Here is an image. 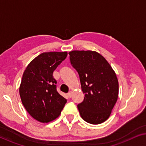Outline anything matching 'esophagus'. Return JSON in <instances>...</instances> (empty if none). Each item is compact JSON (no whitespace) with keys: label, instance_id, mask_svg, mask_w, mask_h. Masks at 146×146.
Returning a JSON list of instances; mask_svg holds the SVG:
<instances>
[{"label":"esophagus","instance_id":"1","mask_svg":"<svg viewBox=\"0 0 146 146\" xmlns=\"http://www.w3.org/2000/svg\"><path fill=\"white\" fill-rule=\"evenodd\" d=\"M67 95H68V98H71L72 95V92L71 91L69 92L67 94Z\"/></svg>","mask_w":146,"mask_h":146}]
</instances>
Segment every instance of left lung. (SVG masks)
Listing matches in <instances>:
<instances>
[{
    "instance_id": "8db88e82",
    "label": "left lung",
    "mask_w": 146,
    "mask_h": 146,
    "mask_svg": "<svg viewBox=\"0 0 146 146\" xmlns=\"http://www.w3.org/2000/svg\"><path fill=\"white\" fill-rule=\"evenodd\" d=\"M71 65L78 73L84 98L78 104L84 120L92 124L103 123L110 115L118 96L115 73L101 54L91 50L70 52Z\"/></svg>"
}]
</instances>
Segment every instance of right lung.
I'll list each match as a JSON object with an SVG mask.
<instances>
[{
	"mask_svg": "<svg viewBox=\"0 0 146 146\" xmlns=\"http://www.w3.org/2000/svg\"><path fill=\"white\" fill-rule=\"evenodd\" d=\"M66 56V52L42 53L24 72L19 88L22 103L29 114L40 122L57 118L66 103L57 92V82L52 76Z\"/></svg>",
	"mask_w": 146,
	"mask_h": 146,
	"instance_id": "obj_1",
	"label": "right lung"
}]
</instances>
